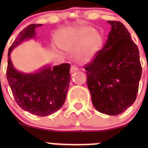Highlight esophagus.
Masks as SVG:
<instances>
[{
  "mask_svg": "<svg viewBox=\"0 0 148 148\" xmlns=\"http://www.w3.org/2000/svg\"><path fill=\"white\" fill-rule=\"evenodd\" d=\"M78 70V69L76 66H75V65H72L71 67H70V73H74V72L77 71Z\"/></svg>",
  "mask_w": 148,
  "mask_h": 148,
  "instance_id": "1",
  "label": "esophagus"
}]
</instances>
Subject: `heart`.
Returning a JSON list of instances; mask_svg holds the SVG:
<instances>
[{
	"label": "heart",
	"instance_id": "obj_1",
	"mask_svg": "<svg viewBox=\"0 0 148 148\" xmlns=\"http://www.w3.org/2000/svg\"><path fill=\"white\" fill-rule=\"evenodd\" d=\"M92 31L89 27L72 30L58 36L56 41L61 49L71 53L76 52L80 61H87L95 55L101 44V37L98 34H90L86 37Z\"/></svg>",
	"mask_w": 148,
	"mask_h": 148
}]
</instances>
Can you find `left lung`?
<instances>
[{
	"label": "left lung",
	"mask_w": 148,
	"mask_h": 148,
	"mask_svg": "<svg viewBox=\"0 0 148 148\" xmlns=\"http://www.w3.org/2000/svg\"><path fill=\"white\" fill-rule=\"evenodd\" d=\"M111 30L102 49L84 66L94 108L116 116L136 99L142 66L136 44L123 23L108 21Z\"/></svg>",
	"instance_id": "obj_1"
}]
</instances>
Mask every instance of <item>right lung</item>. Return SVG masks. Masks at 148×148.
<instances>
[{
	"mask_svg": "<svg viewBox=\"0 0 148 148\" xmlns=\"http://www.w3.org/2000/svg\"><path fill=\"white\" fill-rule=\"evenodd\" d=\"M41 24H31L23 29L12 43L8 52L6 78L15 101L20 108L32 114L47 116L62 107L70 85V65L45 66L34 73L17 70L10 54L23 40L35 37V28Z\"/></svg>",
	"mask_w": 148,
	"mask_h": 148,
	"instance_id": "right-lung-1",
	"label": "right lung"
}]
</instances>
